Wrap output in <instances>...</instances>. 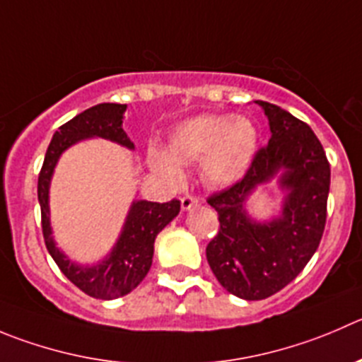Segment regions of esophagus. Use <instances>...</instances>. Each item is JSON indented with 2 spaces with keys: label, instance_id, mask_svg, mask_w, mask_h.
Here are the masks:
<instances>
[{
  "label": "esophagus",
  "instance_id": "34e87169",
  "mask_svg": "<svg viewBox=\"0 0 362 362\" xmlns=\"http://www.w3.org/2000/svg\"><path fill=\"white\" fill-rule=\"evenodd\" d=\"M197 204H199V199L195 197V195L187 194V195H183V197H181V208H183L185 211H187V209H192L194 206H197Z\"/></svg>",
  "mask_w": 362,
  "mask_h": 362
}]
</instances>
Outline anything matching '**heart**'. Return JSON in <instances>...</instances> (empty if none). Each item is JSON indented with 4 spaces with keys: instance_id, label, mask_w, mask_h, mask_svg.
Returning <instances> with one entry per match:
<instances>
[{
    "instance_id": "obj_1",
    "label": "heart",
    "mask_w": 362,
    "mask_h": 362,
    "mask_svg": "<svg viewBox=\"0 0 362 362\" xmlns=\"http://www.w3.org/2000/svg\"><path fill=\"white\" fill-rule=\"evenodd\" d=\"M257 129L245 117L199 115L179 124L168 136V153L149 147V165L168 183H181V165L199 163L202 179L226 187L242 177L257 151Z\"/></svg>"
}]
</instances>
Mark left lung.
Here are the masks:
<instances>
[{
	"instance_id": "8db88e82",
	"label": "left lung",
	"mask_w": 362,
	"mask_h": 362,
	"mask_svg": "<svg viewBox=\"0 0 362 362\" xmlns=\"http://www.w3.org/2000/svg\"><path fill=\"white\" fill-rule=\"evenodd\" d=\"M257 105L270 120L272 139L256 151L240 181L208 197L220 227L206 257L220 284L245 300L272 297L304 270L323 236L330 187L329 160L311 127L272 103ZM281 168V184L291 190L283 216L270 224L250 223L243 202Z\"/></svg>"
}]
</instances>
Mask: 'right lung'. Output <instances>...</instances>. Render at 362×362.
Segmentation results:
<instances>
[{
    "label": "right lung",
    "instance_id": "obj_1",
    "mask_svg": "<svg viewBox=\"0 0 362 362\" xmlns=\"http://www.w3.org/2000/svg\"><path fill=\"white\" fill-rule=\"evenodd\" d=\"M124 110H126V105L103 103V105L85 110L69 122L62 124L46 151V158H44L39 174V187H37L42 235L51 257L74 286L80 288L83 293L101 298V300L124 297L144 281L153 263L154 240L158 233L177 215L181 208V202L177 199H172L168 202H135L112 254L101 264H95L92 268L71 263L54 245L51 238L49 216H47L49 215L47 192H49L51 174H53L58 158L69 146L88 136H101V139L113 140L120 146L133 149V142L127 139L126 132L122 129Z\"/></svg>",
    "mask_w": 362,
    "mask_h": 362
}]
</instances>
